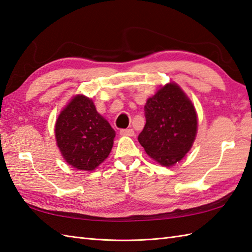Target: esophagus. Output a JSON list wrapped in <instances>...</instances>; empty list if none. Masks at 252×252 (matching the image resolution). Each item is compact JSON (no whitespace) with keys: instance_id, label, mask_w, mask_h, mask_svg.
<instances>
[{"instance_id":"1","label":"esophagus","mask_w":252,"mask_h":252,"mask_svg":"<svg viewBox=\"0 0 252 252\" xmlns=\"http://www.w3.org/2000/svg\"><path fill=\"white\" fill-rule=\"evenodd\" d=\"M120 133L122 136H128V137H132L133 135H135V131H133L132 129H121Z\"/></svg>"}]
</instances>
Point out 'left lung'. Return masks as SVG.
Masks as SVG:
<instances>
[{
  "instance_id": "obj_1",
  "label": "left lung",
  "mask_w": 252,
  "mask_h": 252,
  "mask_svg": "<svg viewBox=\"0 0 252 252\" xmlns=\"http://www.w3.org/2000/svg\"><path fill=\"white\" fill-rule=\"evenodd\" d=\"M146 125L138 141L147 155L163 166H172L190 150L197 135L194 106L181 87L169 83L149 97Z\"/></svg>"
}]
</instances>
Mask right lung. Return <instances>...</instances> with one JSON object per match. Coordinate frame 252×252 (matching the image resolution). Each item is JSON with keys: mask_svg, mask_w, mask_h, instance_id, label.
Segmentation results:
<instances>
[{"mask_svg": "<svg viewBox=\"0 0 252 252\" xmlns=\"http://www.w3.org/2000/svg\"><path fill=\"white\" fill-rule=\"evenodd\" d=\"M115 131L96 112L91 99L74 96L55 123L58 147L69 165L94 171L109 157Z\"/></svg>", "mask_w": 252, "mask_h": 252, "instance_id": "right-lung-1", "label": "right lung"}]
</instances>
